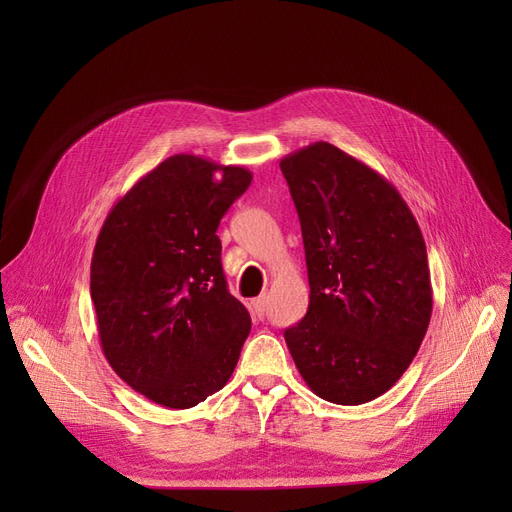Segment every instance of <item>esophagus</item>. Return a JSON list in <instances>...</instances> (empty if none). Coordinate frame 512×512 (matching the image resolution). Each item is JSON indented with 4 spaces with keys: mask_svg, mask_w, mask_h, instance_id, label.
Masks as SVG:
<instances>
[{
    "mask_svg": "<svg viewBox=\"0 0 512 512\" xmlns=\"http://www.w3.org/2000/svg\"><path fill=\"white\" fill-rule=\"evenodd\" d=\"M253 311L261 317V315H265V311H267V297L265 294H261V297H257L255 301H253Z\"/></svg>",
    "mask_w": 512,
    "mask_h": 512,
    "instance_id": "34e87169",
    "label": "esophagus"
}]
</instances>
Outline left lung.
<instances>
[{
	"instance_id": "8db88e82",
	"label": "left lung",
	"mask_w": 512,
	"mask_h": 512,
	"mask_svg": "<svg viewBox=\"0 0 512 512\" xmlns=\"http://www.w3.org/2000/svg\"><path fill=\"white\" fill-rule=\"evenodd\" d=\"M280 170L301 220L307 315L284 332L305 384L334 405H363L407 371L432 317L425 240L382 174L317 141Z\"/></svg>"
}]
</instances>
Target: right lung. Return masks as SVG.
Instances as JSON below:
<instances>
[{"mask_svg": "<svg viewBox=\"0 0 512 512\" xmlns=\"http://www.w3.org/2000/svg\"><path fill=\"white\" fill-rule=\"evenodd\" d=\"M253 174L201 155L161 161L118 199L91 259V299L112 369L166 409L222 390L251 332L215 234Z\"/></svg>", "mask_w": 512, "mask_h": 512, "instance_id": "add662e5", "label": "right lung"}]
</instances>
